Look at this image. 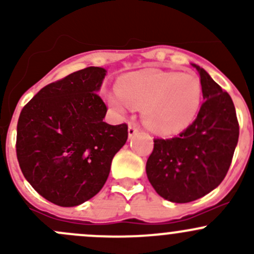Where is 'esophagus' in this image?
Segmentation results:
<instances>
[{
    "instance_id": "1",
    "label": "esophagus",
    "mask_w": 254,
    "mask_h": 254,
    "mask_svg": "<svg viewBox=\"0 0 254 254\" xmlns=\"http://www.w3.org/2000/svg\"><path fill=\"white\" fill-rule=\"evenodd\" d=\"M137 131H139V129H137V127L135 124H130L129 127H127V134H129L130 139H131V137H134L135 135L137 134Z\"/></svg>"
}]
</instances>
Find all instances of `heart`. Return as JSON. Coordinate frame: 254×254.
Returning <instances> with one entry per match:
<instances>
[{
	"label": "heart",
	"instance_id": "heart-1",
	"mask_svg": "<svg viewBox=\"0 0 254 254\" xmlns=\"http://www.w3.org/2000/svg\"><path fill=\"white\" fill-rule=\"evenodd\" d=\"M203 87L195 75L157 70L127 73L118 82V91L107 96L117 113L132 106L142 107V120L153 132L171 135L186 129L200 108Z\"/></svg>",
	"mask_w": 254,
	"mask_h": 254
}]
</instances>
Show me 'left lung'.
Instances as JSON below:
<instances>
[{"label":"left lung","mask_w":254,"mask_h":254,"mask_svg":"<svg viewBox=\"0 0 254 254\" xmlns=\"http://www.w3.org/2000/svg\"><path fill=\"white\" fill-rule=\"evenodd\" d=\"M203 98L195 120L172 139H155L146 175L158 195L172 203H189L214 190L226 176L238 142L236 109L204 68Z\"/></svg>","instance_id":"obj_1"}]
</instances>
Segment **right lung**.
Returning a JSON list of instances; mask_svg holds the SVG:
<instances>
[{
  "mask_svg": "<svg viewBox=\"0 0 254 254\" xmlns=\"http://www.w3.org/2000/svg\"><path fill=\"white\" fill-rule=\"evenodd\" d=\"M107 71L86 67L40 89L22 109L16 151L23 176L47 200L76 206L106 183L127 125L104 122L97 92Z\"/></svg>",
  "mask_w": 254,
  "mask_h": 254,
  "instance_id": "right-lung-1",
  "label": "right lung"
}]
</instances>
